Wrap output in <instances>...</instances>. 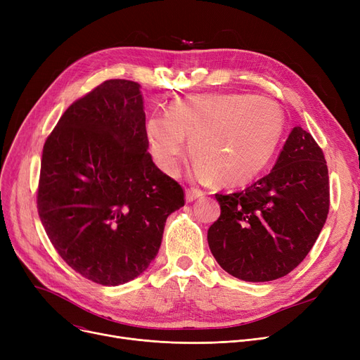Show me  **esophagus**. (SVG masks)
<instances>
[{"label":"esophagus","mask_w":360,"mask_h":360,"mask_svg":"<svg viewBox=\"0 0 360 360\" xmlns=\"http://www.w3.org/2000/svg\"><path fill=\"white\" fill-rule=\"evenodd\" d=\"M202 195H204V193L201 190H197V188H188L185 193V200H186V202H193L194 200H197Z\"/></svg>","instance_id":"esophagus-1"}]
</instances>
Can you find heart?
I'll use <instances>...</instances> for the list:
<instances>
[{"instance_id":"obj_1","label":"heart","mask_w":360,"mask_h":360,"mask_svg":"<svg viewBox=\"0 0 360 360\" xmlns=\"http://www.w3.org/2000/svg\"><path fill=\"white\" fill-rule=\"evenodd\" d=\"M285 117L271 99L251 94H197L170 103L147 121L150 153L169 175H176L186 151L200 176L226 185L255 178L274 156Z\"/></svg>"}]
</instances>
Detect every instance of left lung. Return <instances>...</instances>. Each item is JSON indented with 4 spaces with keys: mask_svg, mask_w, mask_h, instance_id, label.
<instances>
[{
    "mask_svg": "<svg viewBox=\"0 0 360 360\" xmlns=\"http://www.w3.org/2000/svg\"><path fill=\"white\" fill-rule=\"evenodd\" d=\"M207 232L219 266L245 281H270L305 259L330 209L328 167L308 131L295 127L271 172L242 191L216 194Z\"/></svg>",
    "mask_w": 360,
    "mask_h": 360,
    "instance_id": "left-lung-1",
    "label": "left lung"
}]
</instances>
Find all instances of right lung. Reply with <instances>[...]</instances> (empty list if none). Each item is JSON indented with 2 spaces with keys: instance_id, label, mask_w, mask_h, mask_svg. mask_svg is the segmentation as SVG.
I'll use <instances>...</instances> for the list:
<instances>
[{
  "instance_id": "1",
  "label": "right lung",
  "mask_w": 360,
  "mask_h": 360,
  "mask_svg": "<svg viewBox=\"0 0 360 360\" xmlns=\"http://www.w3.org/2000/svg\"><path fill=\"white\" fill-rule=\"evenodd\" d=\"M140 84L106 80L63 113L48 136L37 213L53 248L83 277L118 286L159 252L182 186L147 151Z\"/></svg>"
}]
</instances>
